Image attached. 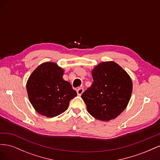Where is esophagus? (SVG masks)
<instances>
[{
    "label": "esophagus",
    "mask_w": 160,
    "mask_h": 160,
    "mask_svg": "<svg viewBox=\"0 0 160 160\" xmlns=\"http://www.w3.org/2000/svg\"><path fill=\"white\" fill-rule=\"evenodd\" d=\"M83 88H79V89H77V95H79V96L82 95V93H83Z\"/></svg>",
    "instance_id": "34e87169"
}]
</instances>
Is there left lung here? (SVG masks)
Wrapping results in <instances>:
<instances>
[{"label": "left lung", "mask_w": 160, "mask_h": 160, "mask_svg": "<svg viewBox=\"0 0 160 160\" xmlns=\"http://www.w3.org/2000/svg\"><path fill=\"white\" fill-rule=\"evenodd\" d=\"M93 84L82 94L89 113L96 119H114L126 108L132 96L130 76L114 61L100 62L91 71Z\"/></svg>", "instance_id": "1"}]
</instances>
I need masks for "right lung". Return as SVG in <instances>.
I'll return each mask as SVG.
<instances>
[{"label": "right lung", "instance_id": "add662e5", "mask_svg": "<svg viewBox=\"0 0 160 160\" xmlns=\"http://www.w3.org/2000/svg\"><path fill=\"white\" fill-rule=\"evenodd\" d=\"M65 70L54 62L38 66L28 77V99L37 112L53 118L68 109L69 101L77 96L69 82L62 78Z\"/></svg>", "mask_w": 160, "mask_h": 160}]
</instances>
